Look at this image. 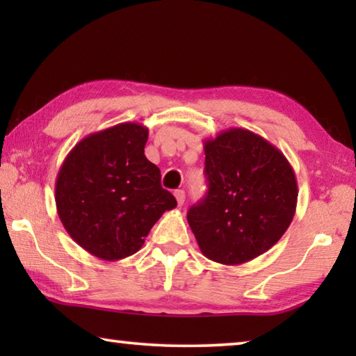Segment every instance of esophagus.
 <instances>
[{
    "label": "esophagus",
    "mask_w": 356,
    "mask_h": 356,
    "mask_svg": "<svg viewBox=\"0 0 356 356\" xmlns=\"http://www.w3.org/2000/svg\"><path fill=\"white\" fill-rule=\"evenodd\" d=\"M174 196H176L179 206H182V204L185 202V191L184 190H176V191H174Z\"/></svg>",
    "instance_id": "esophagus-1"
}]
</instances>
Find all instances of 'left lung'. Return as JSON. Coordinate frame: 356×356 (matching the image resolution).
<instances>
[{
  "instance_id": "1",
  "label": "left lung",
  "mask_w": 356,
  "mask_h": 356,
  "mask_svg": "<svg viewBox=\"0 0 356 356\" xmlns=\"http://www.w3.org/2000/svg\"><path fill=\"white\" fill-rule=\"evenodd\" d=\"M204 152L209 191L186 220L210 261L250 262L291 226L298 197L293 168L272 143L238 127L207 138Z\"/></svg>"
}]
</instances>
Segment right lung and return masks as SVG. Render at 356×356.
Returning <instances> with one entry per match:
<instances>
[{"label": "right lung", "instance_id": "add662e5", "mask_svg": "<svg viewBox=\"0 0 356 356\" xmlns=\"http://www.w3.org/2000/svg\"><path fill=\"white\" fill-rule=\"evenodd\" d=\"M147 136L141 124L113 125L78 141L59 168V220L83 250L104 261L135 254L160 216L177 206L144 155Z\"/></svg>", "mask_w": 356, "mask_h": 356}]
</instances>
